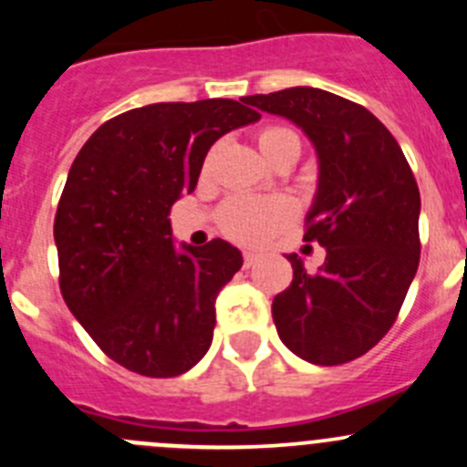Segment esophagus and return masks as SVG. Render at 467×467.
I'll use <instances>...</instances> for the list:
<instances>
[{
    "instance_id": "obj_1",
    "label": "esophagus",
    "mask_w": 467,
    "mask_h": 467,
    "mask_svg": "<svg viewBox=\"0 0 467 467\" xmlns=\"http://www.w3.org/2000/svg\"><path fill=\"white\" fill-rule=\"evenodd\" d=\"M255 262H257V255H255V253H244V268L255 266Z\"/></svg>"
}]
</instances>
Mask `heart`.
<instances>
[{"instance_id":"obj_1","label":"heart","mask_w":467,"mask_h":467,"mask_svg":"<svg viewBox=\"0 0 467 467\" xmlns=\"http://www.w3.org/2000/svg\"><path fill=\"white\" fill-rule=\"evenodd\" d=\"M257 146L268 162H277L282 158H291L296 162L303 142L294 129L266 126L257 133ZM291 219H294V205L282 196H271V199L233 196L219 210V228L223 230L225 237L246 246H260L268 242Z\"/></svg>"}]
</instances>
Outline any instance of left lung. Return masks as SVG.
<instances>
[{
  "label": "left lung",
  "instance_id": "1",
  "mask_svg": "<svg viewBox=\"0 0 467 467\" xmlns=\"http://www.w3.org/2000/svg\"><path fill=\"white\" fill-rule=\"evenodd\" d=\"M305 130L318 153V192L305 242L327 251L317 273L298 255L273 298L282 343L300 359L338 366L378 346L420 262V192L402 149L364 106L318 88L244 99Z\"/></svg>",
  "mask_w": 467,
  "mask_h": 467
}]
</instances>
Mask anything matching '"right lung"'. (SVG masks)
<instances>
[{
	"instance_id": "add662e5",
	"label": "right lung",
	"mask_w": 467,
	"mask_h": 467,
	"mask_svg": "<svg viewBox=\"0 0 467 467\" xmlns=\"http://www.w3.org/2000/svg\"><path fill=\"white\" fill-rule=\"evenodd\" d=\"M244 103L121 112L94 130L67 173L54 221L60 294L94 343L144 378H176L203 359L216 296L244 264L223 239L176 251L169 223L210 146L260 119Z\"/></svg>"
}]
</instances>
